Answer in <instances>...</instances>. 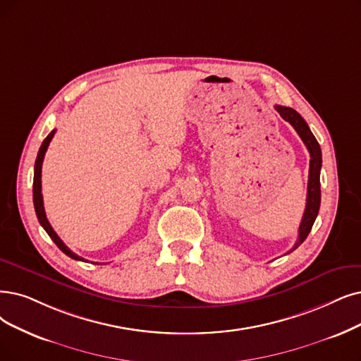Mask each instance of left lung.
<instances>
[{
  "instance_id": "left-lung-1",
  "label": "left lung",
  "mask_w": 361,
  "mask_h": 361,
  "mask_svg": "<svg viewBox=\"0 0 361 361\" xmlns=\"http://www.w3.org/2000/svg\"><path fill=\"white\" fill-rule=\"evenodd\" d=\"M277 112L281 115V118L286 120L289 124L293 126L296 133L302 139V142L305 143V147L310 152V175H308V192H307V206L304 216H302V222L299 225V235L298 241L295 243V246L292 247L290 252L298 249L302 243L305 241L308 237L310 231L314 225V221L319 214L320 210V201H322V191H320V170H322V149L319 142L314 137L311 133L308 124L305 120L300 117V114H298L293 108H287V106H280L276 105ZM289 252V253H290Z\"/></svg>"
}]
</instances>
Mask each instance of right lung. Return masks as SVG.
Wrapping results in <instances>:
<instances>
[{"mask_svg":"<svg viewBox=\"0 0 361 361\" xmlns=\"http://www.w3.org/2000/svg\"><path fill=\"white\" fill-rule=\"evenodd\" d=\"M56 130H51L49 133V136L44 139V142L41 143V148L38 151V155H37V160H35V169H34V186H32V192H34V207H35V213H37V218L41 224V226L46 229V233L50 235V238L56 243V246L59 247L65 255H68L69 257L75 259V261H84V259L81 256H78L77 253L72 252L66 244L59 238V235H57L54 233V229L51 228L50 222L47 221V216H46V212H44V203H42V194H41V167H42V161H44V155H46V151L50 145V142L54 136ZM85 262V261H84Z\"/></svg>","mask_w":361,"mask_h":361,"instance_id":"add662e5","label":"right lung"}]
</instances>
